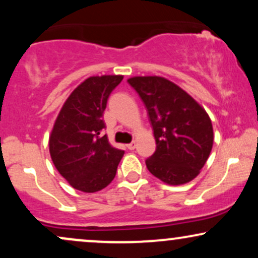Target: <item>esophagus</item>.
Here are the masks:
<instances>
[{
  "instance_id": "esophagus-1",
  "label": "esophagus",
  "mask_w": 258,
  "mask_h": 258,
  "mask_svg": "<svg viewBox=\"0 0 258 258\" xmlns=\"http://www.w3.org/2000/svg\"><path fill=\"white\" fill-rule=\"evenodd\" d=\"M136 147H137V144H136V142H131V143H130V144H127V148H128L130 150L136 149Z\"/></svg>"
}]
</instances>
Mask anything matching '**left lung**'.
<instances>
[{
    "label": "left lung",
    "mask_w": 258,
    "mask_h": 258,
    "mask_svg": "<svg viewBox=\"0 0 258 258\" xmlns=\"http://www.w3.org/2000/svg\"><path fill=\"white\" fill-rule=\"evenodd\" d=\"M128 84L147 106L156 142L147 159L149 172L166 184L193 180L214 144V128L205 109L190 94L161 76H135Z\"/></svg>",
    "instance_id": "1"
}]
</instances>
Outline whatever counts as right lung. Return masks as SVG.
I'll return each instance as SVG.
<instances>
[{
    "mask_svg": "<svg viewBox=\"0 0 258 258\" xmlns=\"http://www.w3.org/2000/svg\"><path fill=\"white\" fill-rule=\"evenodd\" d=\"M122 79H86L65 100L53 125L48 142L53 164L73 188L84 193H96L110 184L125 154L102 135L106 102Z\"/></svg>",
    "mask_w": 258,
    "mask_h": 258,
    "instance_id": "right-lung-1",
    "label": "right lung"
}]
</instances>
